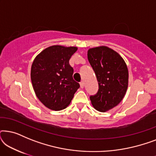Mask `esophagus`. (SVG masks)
Masks as SVG:
<instances>
[{"label": "esophagus", "instance_id": "obj_1", "mask_svg": "<svg viewBox=\"0 0 156 156\" xmlns=\"http://www.w3.org/2000/svg\"><path fill=\"white\" fill-rule=\"evenodd\" d=\"M84 82H80V87L82 89H83L84 88Z\"/></svg>", "mask_w": 156, "mask_h": 156}]
</instances>
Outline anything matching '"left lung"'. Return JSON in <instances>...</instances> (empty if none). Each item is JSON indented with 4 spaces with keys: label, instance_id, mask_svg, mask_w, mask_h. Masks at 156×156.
Wrapping results in <instances>:
<instances>
[{
    "label": "left lung",
    "instance_id": "8db88e82",
    "mask_svg": "<svg viewBox=\"0 0 156 156\" xmlns=\"http://www.w3.org/2000/svg\"><path fill=\"white\" fill-rule=\"evenodd\" d=\"M88 60L99 84L97 94L91 96L96 110L106 112L118 105L124 97L129 85V70L120 55L106 46L89 49Z\"/></svg>",
    "mask_w": 156,
    "mask_h": 156
}]
</instances>
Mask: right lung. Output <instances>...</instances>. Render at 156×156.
Wrapping results in <instances>:
<instances>
[{"label":"right lung","mask_w":156,"mask_h":156,"mask_svg":"<svg viewBox=\"0 0 156 156\" xmlns=\"http://www.w3.org/2000/svg\"><path fill=\"white\" fill-rule=\"evenodd\" d=\"M76 47L52 45L39 53L32 64V84L38 99L47 108L60 111L69 105L80 84L73 80L69 65Z\"/></svg>","instance_id":"add662e5"}]
</instances>
